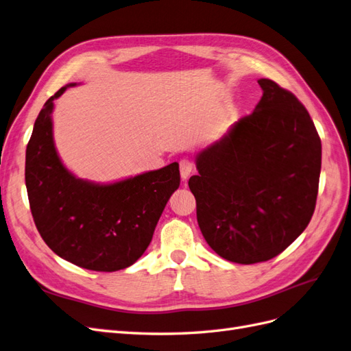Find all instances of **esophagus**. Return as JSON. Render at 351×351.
I'll list each match as a JSON object with an SVG mask.
<instances>
[{"label": "esophagus", "mask_w": 351, "mask_h": 351, "mask_svg": "<svg viewBox=\"0 0 351 351\" xmlns=\"http://www.w3.org/2000/svg\"><path fill=\"white\" fill-rule=\"evenodd\" d=\"M179 169H181V178L185 181V179H188V176L194 172V163L191 160L184 158L179 162Z\"/></svg>", "instance_id": "34e87169"}]
</instances>
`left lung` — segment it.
I'll return each instance as SVG.
<instances>
[{
    "label": "left lung",
    "mask_w": 351,
    "mask_h": 351,
    "mask_svg": "<svg viewBox=\"0 0 351 351\" xmlns=\"http://www.w3.org/2000/svg\"><path fill=\"white\" fill-rule=\"evenodd\" d=\"M263 95L220 141L197 156L188 185L207 244L229 262L281 254L313 216L322 145L306 107L258 79Z\"/></svg>",
    "instance_id": "left-lung-1"
}]
</instances>
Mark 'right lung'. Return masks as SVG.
<instances>
[{"instance_id":"right-lung-1","label":"right lung","mask_w":351,"mask_h":351,"mask_svg":"<svg viewBox=\"0 0 351 351\" xmlns=\"http://www.w3.org/2000/svg\"><path fill=\"white\" fill-rule=\"evenodd\" d=\"M48 98L26 148L25 179L38 232L67 262L97 272L134 265L152 243L156 225L181 182L172 163L116 184L98 185L75 178L58 158Z\"/></svg>"}]
</instances>
